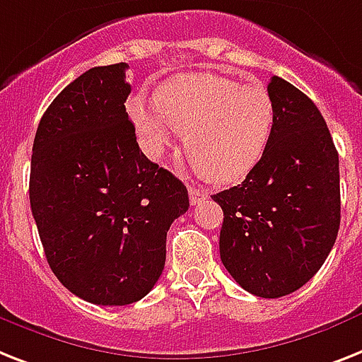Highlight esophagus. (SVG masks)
<instances>
[{
	"label": "esophagus",
	"mask_w": 362,
	"mask_h": 362,
	"mask_svg": "<svg viewBox=\"0 0 362 362\" xmlns=\"http://www.w3.org/2000/svg\"><path fill=\"white\" fill-rule=\"evenodd\" d=\"M187 191H189V201L193 206H195V204H201L202 201H206L208 199L206 191L199 189V187H195V186H189L187 187Z\"/></svg>",
	"instance_id": "esophagus-1"
}]
</instances>
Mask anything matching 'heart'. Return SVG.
I'll return each instance as SVG.
<instances>
[{
  "mask_svg": "<svg viewBox=\"0 0 362 362\" xmlns=\"http://www.w3.org/2000/svg\"><path fill=\"white\" fill-rule=\"evenodd\" d=\"M130 115L146 154L160 160L173 135L208 180L230 184L247 176L266 151L275 105L264 85L219 74H184L161 85L156 105L130 100Z\"/></svg>",
  "mask_w": 362,
  "mask_h": 362,
  "instance_id": "b5f03b06",
  "label": "heart"
}]
</instances>
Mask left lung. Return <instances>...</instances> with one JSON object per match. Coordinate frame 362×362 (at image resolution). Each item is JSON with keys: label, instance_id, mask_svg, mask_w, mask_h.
<instances>
[{"label": "left lung", "instance_id": "left-lung-1", "mask_svg": "<svg viewBox=\"0 0 362 362\" xmlns=\"http://www.w3.org/2000/svg\"><path fill=\"white\" fill-rule=\"evenodd\" d=\"M275 122L266 151L223 208L221 262L243 290L283 298L316 275L340 227L339 152L313 100L273 76Z\"/></svg>", "mask_w": 362, "mask_h": 362}]
</instances>
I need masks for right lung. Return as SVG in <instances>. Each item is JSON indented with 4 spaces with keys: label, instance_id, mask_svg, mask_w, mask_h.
<instances>
[{
    "label": "right lung",
    "instance_id": "1",
    "mask_svg": "<svg viewBox=\"0 0 362 362\" xmlns=\"http://www.w3.org/2000/svg\"><path fill=\"white\" fill-rule=\"evenodd\" d=\"M126 63L66 85L33 141L29 202L52 272L78 298L130 305L165 266L167 230L186 186L141 152L126 113Z\"/></svg>",
    "mask_w": 362,
    "mask_h": 362
}]
</instances>
